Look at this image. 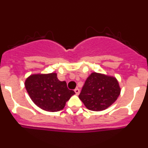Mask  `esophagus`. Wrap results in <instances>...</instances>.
<instances>
[{
  "instance_id": "34e87169",
  "label": "esophagus",
  "mask_w": 148,
  "mask_h": 148,
  "mask_svg": "<svg viewBox=\"0 0 148 148\" xmlns=\"http://www.w3.org/2000/svg\"><path fill=\"white\" fill-rule=\"evenodd\" d=\"M74 91H75V92L76 95H78V94H79V92H80V90H79V89L78 88H75Z\"/></svg>"
}]
</instances>
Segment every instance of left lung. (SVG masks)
Returning a JSON list of instances; mask_svg holds the SVG:
<instances>
[{
	"label": "left lung",
	"mask_w": 148,
	"mask_h": 148,
	"mask_svg": "<svg viewBox=\"0 0 148 148\" xmlns=\"http://www.w3.org/2000/svg\"><path fill=\"white\" fill-rule=\"evenodd\" d=\"M120 92L116 78L92 73L87 78L78 97L88 110L101 111L116 101Z\"/></svg>",
	"instance_id": "obj_1"
}]
</instances>
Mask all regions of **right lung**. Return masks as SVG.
I'll use <instances>...</instances> for the list:
<instances>
[{"label":"right lung","instance_id":"add662e5","mask_svg":"<svg viewBox=\"0 0 148 148\" xmlns=\"http://www.w3.org/2000/svg\"><path fill=\"white\" fill-rule=\"evenodd\" d=\"M29 97L38 107L49 112H58L75 94L69 90L66 82H61L56 73L30 75L25 82Z\"/></svg>","mask_w":148,"mask_h":148}]
</instances>
